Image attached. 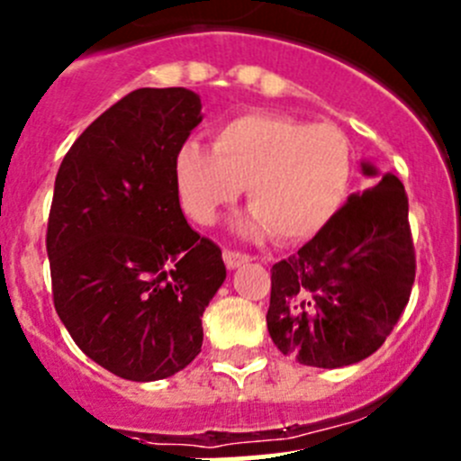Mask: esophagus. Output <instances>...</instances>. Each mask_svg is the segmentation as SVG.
Returning a JSON list of instances; mask_svg holds the SVG:
<instances>
[{"mask_svg": "<svg viewBox=\"0 0 461 461\" xmlns=\"http://www.w3.org/2000/svg\"><path fill=\"white\" fill-rule=\"evenodd\" d=\"M222 258H225V265H227V267H230V269L240 267V265L248 263V260H249L248 254L234 252V249H225V252H222Z\"/></svg>", "mask_w": 461, "mask_h": 461, "instance_id": "1", "label": "esophagus"}]
</instances>
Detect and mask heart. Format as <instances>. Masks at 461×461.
I'll return each mask as SVG.
<instances>
[{"label":"heart","mask_w":461,"mask_h":461,"mask_svg":"<svg viewBox=\"0 0 461 461\" xmlns=\"http://www.w3.org/2000/svg\"><path fill=\"white\" fill-rule=\"evenodd\" d=\"M180 201L209 225L248 187L249 231L278 240L317 236L339 213L355 178L346 133L278 113H245L212 131V151L185 142L174 160Z\"/></svg>","instance_id":"b5f03b06"}]
</instances>
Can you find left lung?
Masks as SVG:
<instances>
[{"instance_id":"8db88e82","label":"left lung","mask_w":461,"mask_h":461,"mask_svg":"<svg viewBox=\"0 0 461 461\" xmlns=\"http://www.w3.org/2000/svg\"><path fill=\"white\" fill-rule=\"evenodd\" d=\"M366 176H376L361 162ZM415 283L402 180L384 174L290 258L272 265L267 330L299 364L343 368L381 348Z\"/></svg>"}]
</instances>
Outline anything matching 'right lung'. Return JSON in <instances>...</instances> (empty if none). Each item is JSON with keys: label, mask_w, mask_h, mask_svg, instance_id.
<instances>
[{"label": "right lung", "mask_w": 461, "mask_h": 461, "mask_svg": "<svg viewBox=\"0 0 461 461\" xmlns=\"http://www.w3.org/2000/svg\"><path fill=\"white\" fill-rule=\"evenodd\" d=\"M201 109L183 86L131 91L88 124L55 176V310L88 359L129 381L165 379L196 359L201 317L227 276L176 185V153Z\"/></svg>", "instance_id": "obj_1"}]
</instances>
